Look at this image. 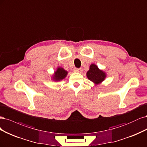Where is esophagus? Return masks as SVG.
<instances>
[{"mask_svg":"<svg viewBox=\"0 0 147 147\" xmlns=\"http://www.w3.org/2000/svg\"><path fill=\"white\" fill-rule=\"evenodd\" d=\"M74 71L76 72L81 73L82 71V68H74Z\"/></svg>","mask_w":147,"mask_h":147,"instance_id":"1","label":"esophagus"}]
</instances>
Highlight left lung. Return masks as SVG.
I'll return each instance as SVG.
<instances>
[{
  "label": "left lung",
  "mask_w": 147,
  "mask_h": 147,
  "mask_svg": "<svg viewBox=\"0 0 147 147\" xmlns=\"http://www.w3.org/2000/svg\"><path fill=\"white\" fill-rule=\"evenodd\" d=\"M87 77L95 85L101 83L105 80L106 74L102 70L99 69L96 65L92 64L87 73Z\"/></svg>",
  "instance_id": "obj_1"
}]
</instances>
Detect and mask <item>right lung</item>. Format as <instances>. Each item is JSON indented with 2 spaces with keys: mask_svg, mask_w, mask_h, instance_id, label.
I'll return each mask as SVG.
<instances>
[{
  "mask_svg": "<svg viewBox=\"0 0 147 147\" xmlns=\"http://www.w3.org/2000/svg\"><path fill=\"white\" fill-rule=\"evenodd\" d=\"M67 74L68 72L63 68L58 67L54 72L53 79L55 81H60V80L65 79L67 76Z\"/></svg>",
  "mask_w": 147,
  "mask_h": 147,
  "instance_id": "right-lung-1",
  "label": "right lung"
}]
</instances>
